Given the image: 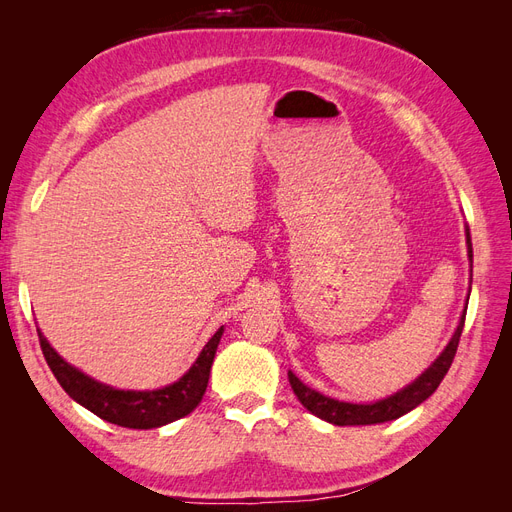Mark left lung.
<instances>
[{
  "label": "left lung",
  "mask_w": 512,
  "mask_h": 512,
  "mask_svg": "<svg viewBox=\"0 0 512 512\" xmlns=\"http://www.w3.org/2000/svg\"><path fill=\"white\" fill-rule=\"evenodd\" d=\"M466 237H468V254L472 260L470 232H466ZM463 322H466V312H463L461 322H459V327H457L451 342H448V346L438 356L436 363H433L421 378H416L412 384H408L404 391H399L382 401H376V404H346V401L324 397L322 393L305 386L297 376L292 374V371H288L290 386H292L294 395L299 397V401L309 412L316 414L318 418H324V421H329L333 425H376V423L395 421V418L408 414L418 404H423L427 397L436 393V389L444 380L446 371L451 369V363L457 354Z\"/></svg>",
  "instance_id": "left-lung-1"
}]
</instances>
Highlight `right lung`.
I'll return each mask as SVG.
<instances>
[{
  "instance_id": "1",
  "label": "right lung",
  "mask_w": 512,
  "mask_h": 512,
  "mask_svg": "<svg viewBox=\"0 0 512 512\" xmlns=\"http://www.w3.org/2000/svg\"><path fill=\"white\" fill-rule=\"evenodd\" d=\"M222 333L224 327L215 331L188 374L179 378V382L158 391H119L113 389V386L91 380L61 359L51 344L40 335V331L38 337L46 363H49L61 389L74 401H79L81 406L96 416L119 427L153 429L177 421V418L190 414L200 404V399H203L207 391L213 356L215 350H218Z\"/></svg>"
}]
</instances>
